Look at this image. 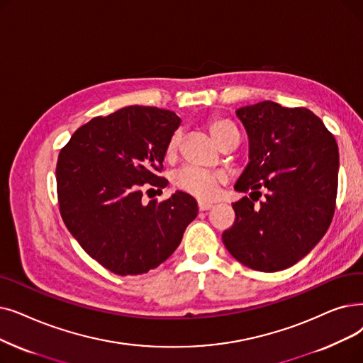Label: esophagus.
Segmentation results:
<instances>
[{
    "instance_id": "esophagus-1",
    "label": "esophagus",
    "mask_w": 363,
    "mask_h": 363,
    "mask_svg": "<svg viewBox=\"0 0 363 363\" xmlns=\"http://www.w3.org/2000/svg\"><path fill=\"white\" fill-rule=\"evenodd\" d=\"M213 208V204L209 201H199V209L200 211H209Z\"/></svg>"
}]
</instances>
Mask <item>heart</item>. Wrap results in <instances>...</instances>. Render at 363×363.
<instances>
[{
	"label": "heart",
	"instance_id": "heart-1",
	"mask_svg": "<svg viewBox=\"0 0 363 363\" xmlns=\"http://www.w3.org/2000/svg\"><path fill=\"white\" fill-rule=\"evenodd\" d=\"M209 132L215 143L219 145L223 140L230 136L231 133L238 132L234 125L224 118H213L209 121ZM181 144V135L175 133L169 140L166 155L167 159H173L177 155L178 148ZM175 185L179 186L181 190L190 193L199 199L209 200L215 197L218 193V186L220 182H224V175L219 172H211L206 169L199 167H184L175 173Z\"/></svg>",
	"mask_w": 363,
	"mask_h": 363
}]
</instances>
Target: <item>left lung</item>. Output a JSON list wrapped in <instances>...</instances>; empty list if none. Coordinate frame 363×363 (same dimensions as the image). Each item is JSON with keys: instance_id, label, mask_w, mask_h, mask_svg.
<instances>
[{"instance_id": "8db88e82", "label": "left lung", "mask_w": 363, "mask_h": 363, "mask_svg": "<svg viewBox=\"0 0 363 363\" xmlns=\"http://www.w3.org/2000/svg\"><path fill=\"white\" fill-rule=\"evenodd\" d=\"M235 117L249 138V163L234 190H262L265 200L259 206L247 197L233 203L235 220L223 240L252 270H285L320 242L333 220L338 145L307 108L262 101L235 109Z\"/></svg>"}]
</instances>
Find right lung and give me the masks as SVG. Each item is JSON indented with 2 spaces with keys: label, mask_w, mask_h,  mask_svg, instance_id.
<instances>
[{
  "label": "right lung",
  "mask_w": 363,
  "mask_h": 363,
  "mask_svg": "<svg viewBox=\"0 0 363 363\" xmlns=\"http://www.w3.org/2000/svg\"><path fill=\"white\" fill-rule=\"evenodd\" d=\"M181 118L155 106H125L94 117L62 148L57 199L67 228L87 254L118 276L144 274L179 246L199 213L190 194L144 203V184L157 177Z\"/></svg>",
  "instance_id": "obj_1"
}]
</instances>
